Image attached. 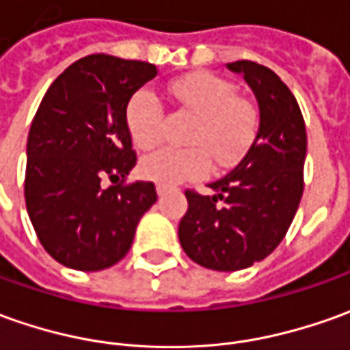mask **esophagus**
Instances as JSON below:
<instances>
[{"label":"esophagus","instance_id":"34e87169","mask_svg":"<svg viewBox=\"0 0 350 350\" xmlns=\"http://www.w3.org/2000/svg\"><path fill=\"white\" fill-rule=\"evenodd\" d=\"M168 191H170V189H168L166 185H163V184L157 185V195H159V197H165V195L168 193Z\"/></svg>","mask_w":350,"mask_h":350}]
</instances>
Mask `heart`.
Masks as SVG:
<instances>
[{
	"label": "heart",
	"mask_w": 350,
	"mask_h": 350,
	"mask_svg": "<svg viewBox=\"0 0 350 350\" xmlns=\"http://www.w3.org/2000/svg\"><path fill=\"white\" fill-rule=\"evenodd\" d=\"M170 94L193 122L187 130L189 147H161L142 159V174L163 185L197 180L216 165L234 166L249 151L258 130L255 105L235 95L228 80L211 72H193L170 84ZM126 126L139 149H151L163 139L165 113L157 94L139 88L126 105Z\"/></svg>",
	"instance_id": "b5f03b06"
}]
</instances>
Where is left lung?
Returning a JSON list of instances; mask_svg holds the SVG:
<instances>
[{
	"mask_svg": "<svg viewBox=\"0 0 350 350\" xmlns=\"http://www.w3.org/2000/svg\"><path fill=\"white\" fill-rule=\"evenodd\" d=\"M226 66L253 90L258 130L239 165L208 184L215 195L185 191L178 237L193 262L235 272L270 255L293 222L303 195L306 130L295 95L274 70L253 61Z\"/></svg>",
	"mask_w": 350,
	"mask_h": 350,
	"instance_id": "1",
	"label": "left lung"
}]
</instances>
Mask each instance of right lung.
I'll return each instance as SVG.
<instances>
[{
	"label": "right lung",
	"instance_id": "1",
	"mask_svg": "<svg viewBox=\"0 0 350 350\" xmlns=\"http://www.w3.org/2000/svg\"><path fill=\"white\" fill-rule=\"evenodd\" d=\"M155 76L151 63L95 53L57 76L38 107L26 144V208L40 243L63 266L97 272L122 260L157 201L151 182L122 185L135 166L126 105Z\"/></svg>",
	"mask_w": 350,
	"mask_h": 350
}]
</instances>
